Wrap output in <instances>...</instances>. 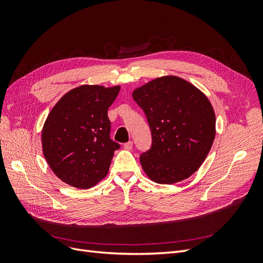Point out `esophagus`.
<instances>
[{"instance_id":"obj_1","label":"esophagus","mask_w":263,"mask_h":263,"mask_svg":"<svg viewBox=\"0 0 263 263\" xmlns=\"http://www.w3.org/2000/svg\"><path fill=\"white\" fill-rule=\"evenodd\" d=\"M124 148H125L126 150H130V149L133 148V141L129 140V141L125 142V144H124Z\"/></svg>"}]
</instances>
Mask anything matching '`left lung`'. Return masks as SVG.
<instances>
[{"mask_svg": "<svg viewBox=\"0 0 263 263\" xmlns=\"http://www.w3.org/2000/svg\"><path fill=\"white\" fill-rule=\"evenodd\" d=\"M144 110L153 144L140 156L150 180L173 184L197 171L212 148L216 118L206 95L184 79L157 78L133 92Z\"/></svg>", "mask_w": 263, "mask_h": 263, "instance_id": "obj_1", "label": "left lung"}]
</instances>
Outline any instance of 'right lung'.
Instances as JSON below:
<instances>
[{
  "label": "right lung",
  "mask_w": 263,
  "mask_h": 263,
  "mask_svg": "<svg viewBox=\"0 0 263 263\" xmlns=\"http://www.w3.org/2000/svg\"><path fill=\"white\" fill-rule=\"evenodd\" d=\"M121 86L80 85L57 102L42 132L43 153L61 181L90 189L104 179L119 144L109 138L107 109Z\"/></svg>",
  "instance_id": "1"
}]
</instances>
